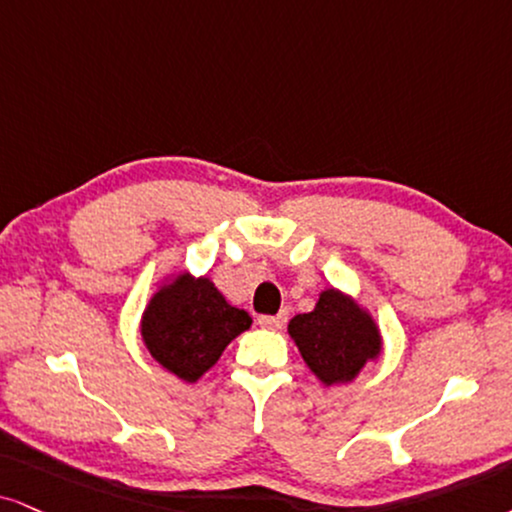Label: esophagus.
Instances as JSON below:
<instances>
[{
	"mask_svg": "<svg viewBox=\"0 0 512 512\" xmlns=\"http://www.w3.org/2000/svg\"><path fill=\"white\" fill-rule=\"evenodd\" d=\"M287 323V313H277V315H261L258 318V325L263 327V330H282Z\"/></svg>",
	"mask_w": 512,
	"mask_h": 512,
	"instance_id": "34e87169",
	"label": "esophagus"
}]
</instances>
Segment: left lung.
<instances>
[{
  "mask_svg": "<svg viewBox=\"0 0 512 512\" xmlns=\"http://www.w3.org/2000/svg\"><path fill=\"white\" fill-rule=\"evenodd\" d=\"M289 337L325 387L349 384L382 356V332L368 308L337 287L320 292L311 313L289 320Z\"/></svg>",
  "mask_w": 512,
  "mask_h": 512,
  "instance_id": "1",
  "label": "left lung"
}]
</instances>
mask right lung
Masks as SVG:
<instances>
[{
	"mask_svg": "<svg viewBox=\"0 0 512 512\" xmlns=\"http://www.w3.org/2000/svg\"><path fill=\"white\" fill-rule=\"evenodd\" d=\"M249 327L251 315L227 304L211 277L187 270L163 277L140 318L151 358L187 384L199 382Z\"/></svg>",
	"mask_w": 512,
	"mask_h": 512,
	"instance_id": "right-lung-1",
	"label": "right lung"
}]
</instances>
